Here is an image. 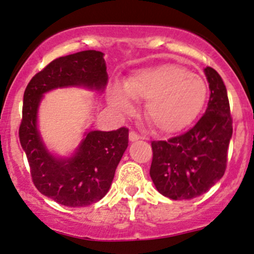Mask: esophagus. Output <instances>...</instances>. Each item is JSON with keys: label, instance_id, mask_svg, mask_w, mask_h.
I'll list each match as a JSON object with an SVG mask.
<instances>
[{"label": "esophagus", "instance_id": "esophagus-1", "mask_svg": "<svg viewBox=\"0 0 254 254\" xmlns=\"http://www.w3.org/2000/svg\"><path fill=\"white\" fill-rule=\"evenodd\" d=\"M140 138H141V136L139 135L136 132H133V130H132V132L129 133V140L130 141H136V140H139Z\"/></svg>", "mask_w": 254, "mask_h": 254}]
</instances>
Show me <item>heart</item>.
Segmentation results:
<instances>
[{"label": "heart", "instance_id": "b5f03b06", "mask_svg": "<svg viewBox=\"0 0 254 254\" xmlns=\"http://www.w3.org/2000/svg\"><path fill=\"white\" fill-rule=\"evenodd\" d=\"M207 97L201 76L179 64H164L136 70L125 81L124 89L114 86L109 102L119 113L129 114L133 101H146L145 116L158 132H181L198 118Z\"/></svg>", "mask_w": 254, "mask_h": 254}]
</instances>
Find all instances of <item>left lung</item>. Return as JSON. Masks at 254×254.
I'll use <instances>...</instances> for the list:
<instances>
[{"instance_id": "left-lung-1", "label": "left lung", "mask_w": 254, "mask_h": 254, "mask_svg": "<svg viewBox=\"0 0 254 254\" xmlns=\"http://www.w3.org/2000/svg\"><path fill=\"white\" fill-rule=\"evenodd\" d=\"M210 93L206 112L184 134L151 141L150 176L161 194L173 200L206 193L224 175L228 146L233 135L229 99L221 75L204 69Z\"/></svg>"}]
</instances>
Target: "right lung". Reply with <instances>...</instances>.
Masks as SVG:
<instances>
[{
    "label": "right lung",
    "mask_w": 254,
    "mask_h": 254,
    "mask_svg": "<svg viewBox=\"0 0 254 254\" xmlns=\"http://www.w3.org/2000/svg\"><path fill=\"white\" fill-rule=\"evenodd\" d=\"M107 81L103 53L85 50L51 61L31 79L24 92L19 139L30 164L31 178L42 194L61 205L86 206L107 194L128 146V128L91 130L73 157L56 158L45 149L37 129L39 102L45 92L56 87L103 90Z\"/></svg>",
    "instance_id": "add662e5"
}]
</instances>
